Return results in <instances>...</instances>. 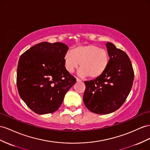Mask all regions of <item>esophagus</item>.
Returning a JSON list of instances; mask_svg holds the SVG:
<instances>
[{"mask_svg":"<svg viewBox=\"0 0 150 150\" xmlns=\"http://www.w3.org/2000/svg\"><path fill=\"white\" fill-rule=\"evenodd\" d=\"M76 81H77V82H81L82 81V80L81 79H80L79 78H77V77H76Z\"/></svg>","mask_w":150,"mask_h":150,"instance_id":"34e87169","label":"esophagus"}]
</instances>
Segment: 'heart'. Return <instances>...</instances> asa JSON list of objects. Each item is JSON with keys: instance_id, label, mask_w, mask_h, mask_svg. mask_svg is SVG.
<instances>
[{"instance_id": "1", "label": "heart", "mask_w": 150, "mask_h": 150, "mask_svg": "<svg viewBox=\"0 0 150 150\" xmlns=\"http://www.w3.org/2000/svg\"><path fill=\"white\" fill-rule=\"evenodd\" d=\"M108 52L94 44L78 46L68 51L64 57L65 69L73 73L80 65L79 74L91 79L100 77L105 74L110 64Z\"/></svg>"}]
</instances>
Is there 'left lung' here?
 <instances>
[{
    "instance_id": "obj_1",
    "label": "left lung",
    "mask_w": 150,
    "mask_h": 150,
    "mask_svg": "<svg viewBox=\"0 0 150 150\" xmlns=\"http://www.w3.org/2000/svg\"><path fill=\"white\" fill-rule=\"evenodd\" d=\"M110 61L106 71L100 77L85 81L83 100L87 108L94 113H112L124 104L132 89L134 73L127 54L107 42Z\"/></svg>"
}]
</instances>
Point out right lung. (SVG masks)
<instances>
[{
	"mask_svg": "<svg viewBox=\"0 0 150 150\" xmlns=\"http://www.w3.org/2000/svg\"><path fill=\"white\" fill-rule=\"evenodd\" d=\"M68 46L42 42L25 51L19 59L16 83L21 98L33 112H56L76 79L64 67Z\"/></svg>",
	"mask_w": 150,
	"mask_h": 150,
	"instance_id": "add662e5",
	"label": "right lung"
}]
</instances>
